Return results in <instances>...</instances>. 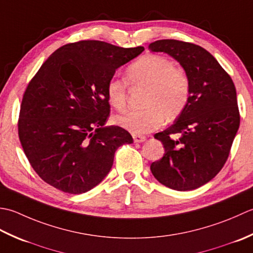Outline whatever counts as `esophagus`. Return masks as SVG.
Masks as SVG:
<instances>
[{"label":"esophagus","mask_w":253,"mask_h":253,"mask_svg":"<svg viewBox=\"0 0 253 253\" xmlns=\"http://www.w3.org/2000/svg\"><path fill=\"white\" fill-rule=\"evenodd\" d=\"M133 140L135 143H142L144 141H146V136H144V135H133Z\"/></svg>","instance_id":"obj_1"}]
</instances>
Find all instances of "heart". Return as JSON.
Masks as SVG:
<instances>
[{
    "mask_svg": "<svg viewBox=\"0 0 253 253\" xmlns=\"http://www.w3.org/2000/svg\"><path fill=\"white\" fill-rule=\"evenodd\" d=\"M126 79L131 84L148 87L142 110L130 111L116 117L118 126L134 135L155 130L164 119L173 120L183 111L190 97V81L173 62L159 54H146L134 61L126 69ZM107 99L118 111L126 109V83L112 77L106 88Z\"/></svg>",
    "mask_w": 253,
    "mask_h": 253,
    "instance_id": "heart-1",
    "label": "heart"
}]
</instances>
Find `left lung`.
Here are the masks:
<instances>
[{
    "label": "left lung",
    "instance_id": "1",
    "mask_svg": "<svg viewBox=\"0 0 253 253\" xmlns=\"http://www.w3.org/2000/svg\"><path fill=\"white\" fill-rule=\"evenodd\" d=\"M182 66L190 97L173 125L154 137L165 154L151 165L159 182L177 191L200 188L223 168L240 125L233 80L209 51L184 41L164 39L148 45Z\"/></svg>",
    "mask_w": 253,
    "mask_h": 253
}]
</instances>
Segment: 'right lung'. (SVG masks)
<instances>
[{
  "label": "right lung",
  "instance_id": "obj_1",
  "mask_svg": "<svg viewBox=\"0 0 253 253\" xmlns=\"http://www.w3.org/2000/svg\"><path fill=\"white\" fill-rule=\"evenodd\" d=\"M144 51L98 40L55 50L30 81L20 105L18 135L26 157L44 182L81 194L109 173L118 147L131 134L106 126V88L116 70Z\"/></svg>",
  "mask_w": 253,
  "mask_h": 253
}]
</instances>
